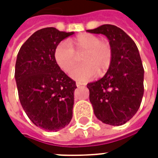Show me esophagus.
I'll return each instance as SVG.
<instances>
[{
  "mask_svg": "<svg viewBox=\"0 0 158 158\" xmlns=\"http://www.w3.org/2000/svg\"><path fill=\"white\" fill-rule=\"evenodd\" d=\"M76 85H77V87H80V86H81V85H84V84L82 83V82H80V81H77Z\"/></svg>",
  "mask_w": 158,
  "mask_h": 158,
  "instance_id": "1",
  "label": "esophagus"
}]
</instances>
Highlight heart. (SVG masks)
I'll use <instances>...</instances> for the list:
<instances>
[{
  "mask_svg": "<svg viewBox=\"0 0 158 158\" xmlns=\"http://www.w3.org/2000/svg\"><path fill=\"white\" fill-rule=\"evenodd\" d=\"M83 52L82 64L76 65L71 71V77L81 81L95 77L98 73L103 75L108 71L113 60V49L107 40H100L94 34L82 33L71 40L61 41L56 46L55 59L63 71H69L76 62V52Z\"/></svg>",
  "mask_w": 158,
  "mask_h": 158,
  "instance_id": "heart-1",
  "label": "heart"
}]
</instances>
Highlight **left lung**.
Here are the masks:
<instances>
[{"mask_svg": "<svg viewBox=\"0 0 158 158\" xmlns=\"http://www.w3.org/2000/svg\"><path fill=\"white\" fill-rule=\"evenodd\" d=\"M87 31L105 35L113 49L106 74L87 86L94 114L104 124L124 125L136 114L144 93V69L137 46L114 25L104 24Z\"/></svg>", "mask_w": 158, "mask_h": 158, "instance_id": "obj_1", "label": "left lung"}]
</instances>
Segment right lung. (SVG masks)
Masks as SVG:
<instances>
[{"label":"right lung","mask_w":158,"mask_h":158,"mask_svg":"<svg viewBox=\"0 0 158 158\" xmlns=\"http://www.w3.org/2000/svg\"><path fill=\"white\" fill-rule=\"evenodd\" d=\"M74 32L45 27L33 33L19 49L15 79L23 109L36 126L58 131L72 118L76 81L57 64L55 50Z\"/></svg>","instance_id":"obj_1"}]
</instances>
